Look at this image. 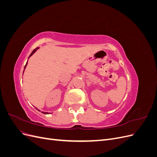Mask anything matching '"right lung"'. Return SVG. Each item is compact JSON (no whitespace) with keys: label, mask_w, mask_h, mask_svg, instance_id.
Instances as JSON below:
<instances>
[{"label":"right lung","mask_w":157,"mask_h":157,"mask_svg":"<svg viewBox=\"0 0 157 157\" xmlns=\"http://www.w3.org/2000/svg\"><path fill=\"white\" fill-rule=\"evenodd\" d=\"M38 48H39V47H37V48H35V49L34 50H33V51L32 52V53L31 54V55L29 56V57H30V56H32V55H33V54H34V53H35V52L36 51V50H37ZM27 62L26 65H25V67H24V69H25V67H26V65H27ZM42 113H44V114H48V113H46V112H42Z\"/></svg>","instance_id":"obj_1"}]
</instances>
